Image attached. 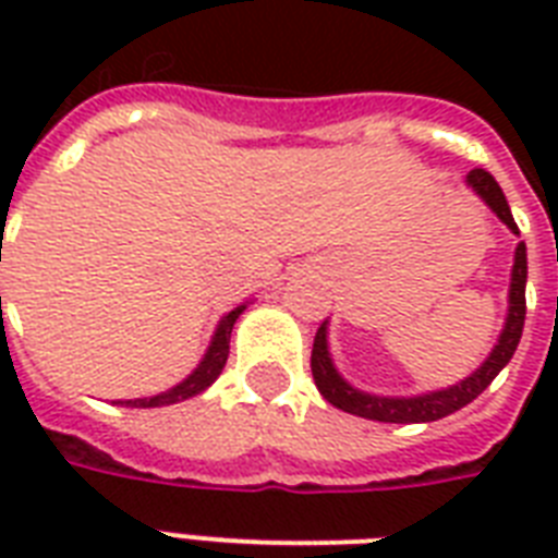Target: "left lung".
<instances>
[{
	"instance_id": "left-lung-1",
	"label": "left lung",
	"mask_w": 558,
	"mask_h": 558,
	"mask_svg": "<svg viewBox=\"0 0 558 558\" xmlns=\"http://www.w3.org/2000/svg\"><path fill=\"white\" fill-rule=\"evenodd\" d=\"M466 182L477 191V196L489 205V208L498 214L501 222L519 234V226L510 214V205H507V196H504L501 185L495 182L493 173L484 168L469 170ZM524 287H527V248L524 243H519L515 248V266H512V283H510V315H507V327H504L501 339L495 344V350L489 353L484 365L477 367L469 379H463L460 385L449 390H437V393H425V397L414 399H388V397H373L365 390L350 388L348 381L341 379L336 367L330 362V353H327V324L318 327L313 341V359H310V367H313V379L322 390V397L327 402H332L341 411L348 414L365 416V420H376V423H434L440 416H449L454 411H460L463 405H469L472 399L481 397L489 381L501 373V367L507 365L519 348L521 330H524V315H527V298H524Z\"/></svg>"
}]
</instances>
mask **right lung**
Instances as JSON below:
<instances>
[{"label":"right lung","mask_w":558,"mask_h":558,"mask_svg":"<svg viewBox=\"0 0 558 558\" xmlns=\"http://www.w3.org/2000/svg\"><path fill=\"white\" fill-rule=\"evenodd\" d=\"M240 313H243V306H236V310H231V313L219 322L217 327V336H214V341H210L208 353H205V359H202V365L196 367V371L187 376L182 385H177V388H170L168 393H159V397H150V399H126V402H121V405H130V408H159V405H173V402H182V399H191L196 397V393H202V390L208 388L210 381L217 379L219 373H222V367H226V359H228V341H231V330H234V322L240 318Z\"/></svg>","instance_id":"1"}]
</instances>
